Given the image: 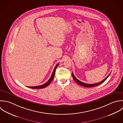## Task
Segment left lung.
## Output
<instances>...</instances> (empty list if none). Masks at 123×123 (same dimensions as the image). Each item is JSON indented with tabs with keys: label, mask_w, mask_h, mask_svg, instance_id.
Segmentation results:
<instances>
[{
	"label": "left lung",
	"mask_w": 123,
	"mask_h": 123,
	"mask_svg": "<svg viewBox=\"0 0 123 123\" xmlns=\"http://www.w3.org/2000/svg\"><path fill=\"white\" fill-rule=\"evenodd\" d=\"M111 73L108 75V76H107V77L106 78H105V79H104L103 80H102V81L99 82V83H95V84H87V83H83L80 81L79 80H78L75 77V76L74 75V74H73V73H72V77L74 79V80L75 81V82L78 83V84H79L81 86H83V87H88V88H90V87H95V86H97L98 85H101V84H102L103 82H104L108 78V77L110 76Z\"/></svg>",
	"instance_id": "left-lung-1"
}]
</instances>
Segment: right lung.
<instances>
[{
    "label": "right lung",
    "instance_id": "obj_1",
    "mask_svg": "<svg viewBox=\"0 0 123 123\" xmlns=\"http://www.w3.org/2000/svg\"><path fill=\"white\" fill-rule=\"evenodd\" d=\"M59 64H57L55 67V68L54 69V71L52 73V74L50 77V78L49 79V80L44 84L42 85H40V86H33V87H27L28 88H31V89H43V88H45L48 85H49L50 84V83L52 82V81L53 80L54 78V76H55V70H56V68H57V67L58 66Z\"/></svg>",
    "mask_w": 123,
    "mask_h": 123
}]
</instances>
